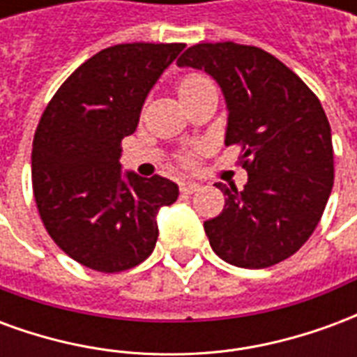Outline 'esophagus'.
<instances>
[{"label":"esophagus","instance_id":"1","mask_svg":"<svg viewBox=\"0 0 357 357\" xmlns=\"http://www.w3.org/2000/svg\"><path fill=\"white\" fill-rule=\"evenodd\" d=\"M179 189H181L183 193H195V191L201 189V183H199V181H193V179H185V181L179 183Z\"/></svg>","mask_w":357,"mask_h":357}]
</instances>
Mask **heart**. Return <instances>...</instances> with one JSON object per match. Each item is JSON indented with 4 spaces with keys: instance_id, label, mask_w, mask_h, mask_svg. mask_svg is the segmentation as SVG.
Here are the masks:
<instances>
[{
    "instance_id": "1",
    "label": "heart",
    "mask_w": 357,
    "mask_h": 357,
    "mask_svg": "<svg viewBox=\"0 0 357 357\" xmlns=\"http://www.w3.org/2000/svg\"><path fill=\"white\" fill-rule=\"evenodd\" d=\"M206 82L208 80H206L204 76H201V74H189V76H185V78L181 80V84H179V97H183V95H187L189 91H193L195 88L206 84ZM183 162H191V155L183 156Z\"/></svg>"
}]
</instances>
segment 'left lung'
Wrapping results in <instances>:
<instances>
[{
    "instance_id": "left-lung-1",
    "label": "left lung",
    "mask_w": 357,
    "mask_h": 357,
    "mask_svg": "<svg viewBox=\"0 0 357 357\" xmlns=\"http://www.w3.org/2000/svg\"><path fill=\"white\" fill-rule=\"evenodd\" d=\"M210 74L227 105L225 145H241L248 181L204 222L222 260L248 269L287 260L314 233L329 201L335 166L331 126L312 89L279 59L255 45L197 43L178 59Z\"/></svg>"
}]
</instances>
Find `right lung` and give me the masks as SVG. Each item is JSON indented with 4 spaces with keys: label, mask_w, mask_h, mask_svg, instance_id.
<instances>
[{
    "label": "right lung",
    "mask_w": 357,
    "mask_h": 357,
    "mask_svg": "<svg viewBox=\"0 0 357 357\" xmlns=\"http://www.w3.org/2000/svg\"><path fill=\"white\" fill-rule=\"evenodd\" d=\"M185 43H120L74 70L43 110L32 145V187L57 247L95 271L147 260L156 214L178 201L162 176L122 174L120 143L139 124L149 91Z\"/></svg>",
    "instance_id": "obj_1"
}]
</instances>
